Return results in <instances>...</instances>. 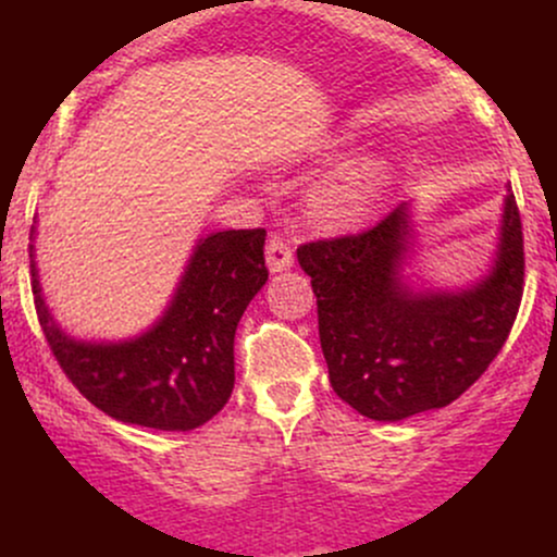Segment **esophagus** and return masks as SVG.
I'll list each match as a JSON object with an SVG mask.
<instances>
[{
    "instance_id": "34e87169",
    "label": "esophagus",
    "mask_w": 557,
    "mask_h": 557,
    "mask_svg": "<svg viewBox=\"0 0 557 557\" xmlns=\"http://www.w3.org/2000/svg\"><path fill=\"white\" fill-rule=\"evenodd\" d=\"M264 253H267V267H270V272H283L293 267V248L283 235H272V238L267 240Z\"/></svg>"
}]
</instances>
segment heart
<instances>
[{
	"label": "heart",
	"mask_w": 557,
	"mask_h": 557,
	"mask_svg": "<svg viewBox=\"0 0 557 557\" xmlns=\"http://www.w3.org/2000/svg\"><path fill=\"white\" fill-rule=\"evenodd\" d=\"M389 183V164L367 157L327 175L311 190V212L327 225H354L374 209Z\"/></svg>",
	"instance_id": "b5f03b06"
}]
</instances>
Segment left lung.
<instances>
[{"label":"left lung","instance_id":"8db88e82","mask_svg":"<svg viewBox=\"0 0 557 557\" xmlns=\"http://www.w3.org/2000/svg\"><path fill=\"white\" fill-rule=\"evenodd\" d=\"M411 209L400 203L359 235L304 243L300 270L317 296L330 385L374 421L443 408L487 372L523 296V233L516 198L503 203L490 274L466 290H413L403 283Z\"/></svg>","mask_w":557,"mask_h":557}]
</instances>
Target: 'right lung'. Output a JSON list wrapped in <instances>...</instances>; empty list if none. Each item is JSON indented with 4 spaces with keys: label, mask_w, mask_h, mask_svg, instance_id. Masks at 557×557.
I'll return each mask as SVG.
<instances>
[{
    "label": "right lung",
    "mask_w": 557,
    "mask_h": 557,
    "mask_svg": "<svg viewBox=\"0 0 557 557\" xmlns=\"http://www.w3.org/2000/svg\"><path fill=\"white\" fill-rule=\"evenodd\" d=\"M264 238L267 230L257 227L198 240L162 319L120 343L75 341L57 327L30 259L36 314L62 372L83 398L125 424L162 432L207 424L233 393L243 311L270 277Z\"/></svg>",
    "instance_id": "right-lung-1"
}]
</instances>
